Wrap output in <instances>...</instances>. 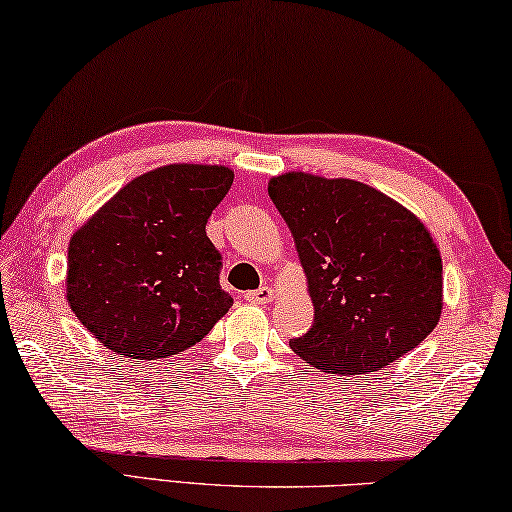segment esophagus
Here are the masks:
<instances>
[{"instance_id":"1","label":"esophagus","mask_w":512,"mask_h":512,"mask_svg":"<svg viewBox=\"0 0 512 512\" xmlns=\"http://www.w3.org/2000/svg\"><path fill=\"white\" fill-rule=\"evenodd\" d=\"M274 297H276V290L272 286H261L258 290L245 292V299L251 301V304H267V301H272Z\"/></svg>"}]
</instances>
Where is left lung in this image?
Returning <instances> with one entry per match:
<instances>
[{
	"mask_svg": "<svg viewBox=\"0 0 512 512\" xmlns=\"http://www.w3.org/2000/svg\"><path fill=\"white\" fill-rule=\"evenodd\" d=\"M267 192L295 238L315 320L290 349L326 374L395 363L442 315V258L415 213L354 179L272 177Z\"/></svg>",
	"mask_w": 512,
	"mask_h": 512,
	"instance_id": "8db88e82",
	"label": "left lung"
}]
</instances>
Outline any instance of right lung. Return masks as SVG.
<instances>
[{
    "label": "right lung",
    "instance_id": "right-lung-1",
    "mask_svg": "<svg viewBox=\"0 0 512 512\" xmlns=\"http://www.w3.org/2000/svg\"><path fill=\"white\" fill-rule=\"evenodd\" d=\"M233 183L224 165L172 163L129 181L72 233L65 297L117 356L197 345L231 308L206 222Z\"/></svg>",
    "mask_w": 512,
    "mask_h": 512
}]
</instances>
